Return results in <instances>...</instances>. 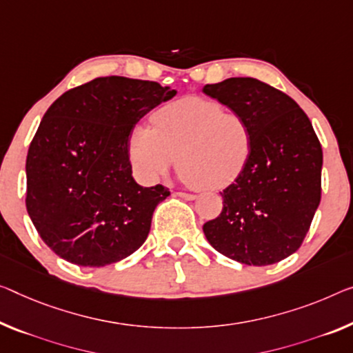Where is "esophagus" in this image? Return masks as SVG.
Instances as JSON below:
<instances>
[{
    "instance_id": "34e87169",
    "label": "esophagus",
    "mask_w": 353,
    "mask_h": 353,
    "mask_svg": "<svg viewBox=\"0 0 353 353\" xmlns=\"http://www.w3.org/2000/svg\"><path fill=\"white\" fill-rule=\"evenodd\" d=\"M175 195H178V197H181L184 200H195V195L194 194H188V192H175Z\"/></svg>"
}]
</instances>
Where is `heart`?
I'll list each match as a JSON object with an SVG mask.
<instances>
[{"mask_svg": "<svg viewBox=\"0 0 353 353\" xmlns=\"http://www.w3.org/2000/svg\"><path fill=\"white\" fill-rule=\"evenodd\" d=\"M252 150L254 131L245 113L208 97L188 96L158 108L153 128H134L129 158L145 181L164 176L178 158L184 183L222 189L246 169Z\"/></svg>", "mask_w": 353, "mask_h": 353, "instance_id": "b5f03b06", "label": "heart"}]
</instances>
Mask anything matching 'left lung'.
I'll list each match as a JSON object with an SVG mask.
<instances>
[{"label":"left lung","mask_w":353,"mask_h":353,"mask_svg":"<svg viewBox=\"0 0 353 353\" xmlns=\"http://www.w3.org/2000/svg\"><path fill=\"white\" fill-rule=\"evenodd\" d=\"M249 118L254 150L246 169L221 192L222 211L203 224L216 251L245 265H273L298 251L322 194V146L300 105L252 77L203 86Z\"/></svg>","instance_id":"1"}]
</instances>
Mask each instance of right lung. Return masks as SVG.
Returning <instances> with one entry per match:
<instances>
[{"mask_svg":"<svg viewBox=\"0 0 353 353\" xmlns=\"http://www.w3.org/2000/svg\"><path fill=\"white\" fill-rule=\"evenodd\" d=\"M175 94L158 82L112 75L48 107L26 156V210L57 256L105 267L143 245L170 191L135 183L129 139L140 118Z\"/></svg>","mask_w":353,"mask_h":353,"instance_id":"add662e5","label":"right lung"}]
</instances>
